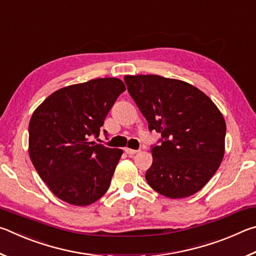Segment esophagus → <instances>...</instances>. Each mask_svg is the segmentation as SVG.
Masks as SVG:
<instances>
[{
  "instance_id": "obj_1",
  "label": "esophagus",
  "mask_w": 256,
  "mask_h": 256,
  "mask_svg": "<svg viewBox=\"0 0 256 256\" xmlns=\"http://www.w3.org/2000/svg\"><path fill=\"white\" fill-rule=\"evenodd\" d=\"M124 150H125V152H126V154H130V156L136 154L138 152V150H133V149H130V148H125Z\"/></svg>"
}]
</instances>
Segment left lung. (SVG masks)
I'll use <instances>...</instances> for the list:
<instances>
[{
	"mask_svg": "<svg viewBox=\"0 0 256 256\" xmlns=\"http://www.w3.org/2000/svg\"><path fill=\"white\" fill-rule=\"evenodd\" d=\"M130 96L162 134L151 146L152 164L146 180L170 198L193 196L222 162L226 122L214 102L196 86L160 76H125Z\"/></svg>",
	"mask_w": 256,
	"mask_h": 256,
	"instance_id": "8db88e82",
	"label": "left lung"
}]
</instances>
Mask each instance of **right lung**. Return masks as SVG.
Segmentation results:
<instances>
[{"instance_id":"add662e5","label":"right lung","mask_w":256,"mask_h":256,"mask_svg":"<svg viewBox=\"0 0 256 256\" xmlns=\"http://www.w3.org/2000/svg\"><path fill=\"white\" fill-rule=\"evenodd\" d=\"M123 92L124 82L116 78L94 79L58 90L34 112L29 122L30 159L60 200L89 206L107 192L123 151L97 144L92 138L99 136Z\"/></svg>"}]
</instances>
